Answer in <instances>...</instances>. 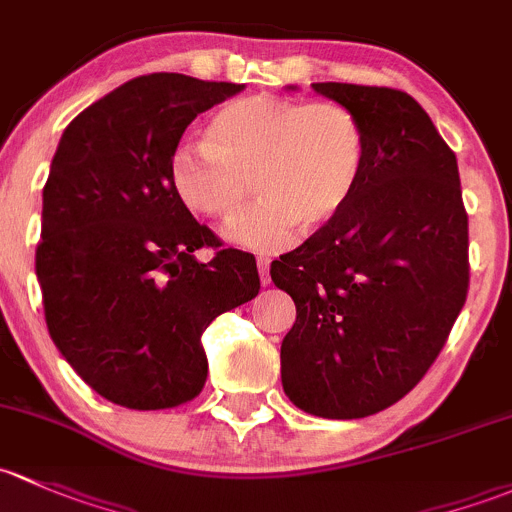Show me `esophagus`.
I'll return each instance as SVG.
<instances>
[{
	"label": "esophagus",
	"instance_id": "1",
	"mask_svg": "<svg viewBox=\"0 0 512 512\" xmlns=\"http://www.w3.org/2000/svg\"><path fill=\"white\" fill-rule=\"evenodd\" d=\"M270 257L257 255V267H260V282L270 284Z\"/></svg>",
	"mask_w": 512,
	"mask_h": 512
}]
</instances>
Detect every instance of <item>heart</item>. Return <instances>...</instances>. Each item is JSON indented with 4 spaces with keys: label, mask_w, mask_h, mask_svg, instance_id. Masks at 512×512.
I'll list each match as a JSON object with an SVG mask.
<instances>
[{
    "label": "heart",
    "mask_w": 512,
    "mask_h": 512,
    "mask_svg": "<svg viewBox=\"0 0 512 512\" xmlns=\"http://www.w3.org/2000/svg\"><path fill=\"white\" fill-rule=\"evenodd\" d=\"M365 154L363 125L341 102L247 95L213 112L206 144H176L166 171L186 211L220 223L245 211L252 183L262 201L228 238L277 250L297 223L319 230L343 213L363 176Z\"/></svg>",
    "instance_id": "b5f03b06"
}]
</instances>
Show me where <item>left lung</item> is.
Returning a JSON list of instances; mask_svg holds the SVG:
<instances>
[{
	"label": "left lung",
	"mask_w": 512,
	"mask_h": 512,
	"mask_svg": "<svg viewBox=\"0 0 512 512\" xmlns=\"http://www.w3.org/2000/svg\"><path fill=\"white\" fill-rule=\"evenodd\" d=\"M311 88L358 117L368 154L343 213L272 262L297 304L282 385L314 417L360 419L402 400L444 348L469 292V215L456 154L412 95Z\"/></svg>",
	"instance_id": "left-lung-1"
}]
</instances>
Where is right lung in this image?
I'll list each match as a JSON object with an SVG mask.
<instances>
[{
  "mask_svg": "<svg viewBox=\"0 0 512 512\" xmlns=\"http://www.w3.org/2000/svg\"><path fill=\"white\" fill-rule=\"evenodd\" d=\"M245 85L139 75L66 127L43 186L36 277L53 343L80 378L129 410L193 400L201 336L260 292L255 257L220 247L174 196L169 154L186 127Z\"/></svg>",
  "mask_w": 512,
  "mask_h": 512,
  "instance_id": "add662e5",
  "label": "right lung"
}]
</instances>
